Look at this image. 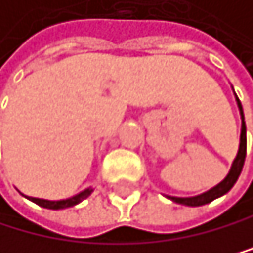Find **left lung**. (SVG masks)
<instances>
[{
	"label": "left lung",
	"mask_w": 253,
	"mask_h": 253,
	"mask_svg": "<svg viewBox=\"0 0 253 253\" xmlns=\"http://www.w3.org/2000/svg\"><path fill=\"white\" fill-rule=\"evenodd\" d=\"M239 105V110H241V118H242V129H241V145H239V151H238V156L234 159V163L231 166V170L230 173L226 175V178L223 180L221 183H218L217 186H213L212 190H209L207 193L199 194V196H194V198H170L173 203H178V204H185V206H191V207H198V206H204V204H209L212 203L213 199H217L220 196H223L225 193L230 191L236 180L241 175V170H242V166H244L246 161V150H247V138H246V123H244V113H242V107H241V102L238 100Z\"/></svg>",
	"instance_id": "obj_1"
}]
</instances>
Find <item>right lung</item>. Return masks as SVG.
I'll list each match as a JSON object with an SVG mask.
<instances>
[{
  "label": "right lung",
  "mask_w": 253,
  "mask_h": 253,
  "mask_svg": "<svg viewBox=\"0 0 253 253\" xmlns=\"http://www.w3.org/2000/svg\"><path fill=\"white\" fill-rule=\"evenodd\" d=\"M89 194H90V190H86V191L78 194V196H73L70 199H63V201H46V199H38V198H28V199H32L35 204H38L41 207H46V209L57 211V209H67V207L76 206L78 203H81L83 199H86Z\"/></svg>",
  "instance_id": "right-lung-1"
}]
</instances>
